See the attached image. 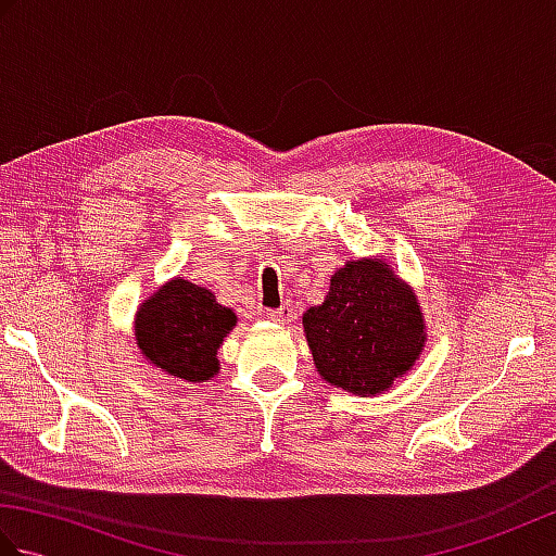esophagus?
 Returning a JSON list of instances; mask_svg holds the SVG:
<instances>
[{
    "instance_id": "obj_1",
    "label": "esophagus",
    "mask_w": 556,
    "mask_h": 556,
    "mask_svg": "<svg viewBox=\"0 0 556 556\" xmlns=\"http://www.w3.org/2000/svg\"><path fill=\"white\" fill-rule=\"evenodd\" d=\"M267 315V320H271V323H291L293 317H296V313H293V308L291 305H279V308H275V311H267L265 313Z\"/></svg>"
}]
</instances>
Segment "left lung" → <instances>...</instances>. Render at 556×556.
<instances>
[{"label": "left lung", "instance_id": "1", "mask_svg": "<svg viewBox=\"0 0 556 556\" xmlns=\"http://www.w3.org/2000/svg\"><path fill=\"white\" fill-rule=\"evenodd\" d=\"M303 329L323 380L353 394L384 392L425 344L420 305L384 260H353L334 271Z\"/></svg>", "mask_w": 556, "mask_h": 556}]
</instances>
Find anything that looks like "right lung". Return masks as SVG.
Wrapping results in <instances>:
<instances>
[{"instance_id": "right-lung-1", "label": "right lung", "mask_w": 556, "mask_h": 556, "mask_svg": "<svg viewBox=\"0 0 556 556\" xmlns=\"http://www.w3.org/2000/svg\"><path fill=\"white\" fill-rule=\"evenodd\" d=\"M236 325L233 311L215 293L186 279H172L136 315V339L143 356L186 382L217 375V349Z\"/></svg>"}]
</instances>
